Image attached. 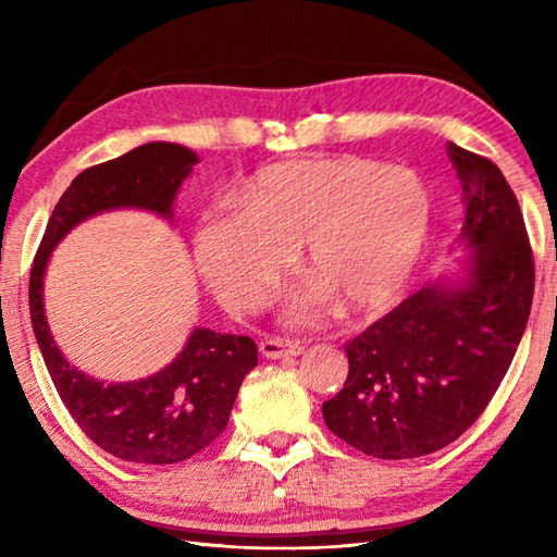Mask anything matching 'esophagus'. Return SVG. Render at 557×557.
Returning <instances> with one entry per match:
<instances>
[{
    "mask_svg": "<svg viewBox=\"0 0 557 557\" xmlns=\"http://www.w3.org/2000/svg\"><path fill=\"white\" fill-rule=\"evenodd\" d=\"M260 354H263L265 359H289L304 354V345L301 342L285 339V337H265L260 342Z\"/></svg>",
    "mask_w": 557,
    "mask_h": 557,
    "instance_id": "34e87169",
    "label": "esophagus"
}]
</instances>
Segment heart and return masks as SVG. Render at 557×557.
Instances as JSON below:
<instances>
[{"instance_id":"heart-1","label":"heart","mask_w":557,"mask_h":557,"mask_svg":"<svg viewBox=\"0 0 557 557\" xmlns=\"http://www.w3.org/2000/svg\"><path fill=\"white\" fill-rule=\"evenodd\" d=\"M433 200L421 176L366 158L275 162L246 182L239 208L208 210L194 234L198 270L230 309H256L301 244L311 280L292 318L335 301L351 313L393 306L419 270Z\"/></svg>"}]
</instances>
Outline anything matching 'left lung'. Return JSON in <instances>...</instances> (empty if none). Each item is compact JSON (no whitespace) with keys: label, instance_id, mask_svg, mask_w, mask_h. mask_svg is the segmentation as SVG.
I'll return each mask as SVG.
<instances>
[{"label":"left lung","instance_id":"left-lung-1","mask_svg":"<svg viewBox=\"0 0 557 557\" xmlns=\"http://www.w3.org/2000/svg\"><path fill=\"white\" fill-rule=\"evenodd\" d=\"M459 242L469 256L345 345V387L323 405L327 429L363 455L411 459L465 433L488 407L529 321L534 256L498 164L455 144Z\"/></svg>","mask_w":557,"mask_h":557}]
</instances>
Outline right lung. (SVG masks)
<instances>
[{"label":"right lung","instance_id":"add662e5","mask_svg":"<svg viewBox=\"0 0 557 557\" xmlns=\"http://www.w3.org/2000/svg\"><path fill=\"white\" fill-rule=\"evenodd\" d=\"M198 156L180 144H152L83 170L59 198L30 270V321L64 407L92 443L134 465H176L208 447L230 421L246 373L256 369L251 337L194 327L162 371L132 383H104L71 366L45 315V270L57 244L92 215L148 210L172 222L174 198Z\"/></svg>","mask_w":557,"mask_h":557}]
</instances>
